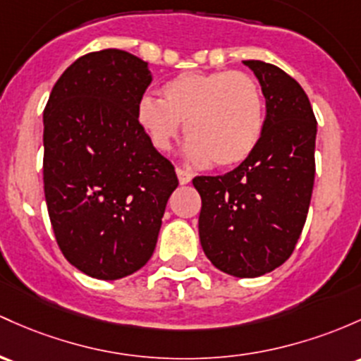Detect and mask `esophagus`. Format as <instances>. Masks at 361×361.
<instances>
[{
    "instance_id": "esophagus-1",
    "label": "esophagus",
    "mask_w": 361,
    "mask_h": 361,
    "mask_svg": "<svg viewBox=\"0 0 361 361\" xmlns=\"http://www.w3.org/2000/svg\"><path fill=\"white\" fill-rule=\"evenodd\" d=\"M176 174H178V180H180L181 185H188L190 181H192V176L193 174L187 171V169L183 168H176Z\"/></svg>"
}]
</instances>
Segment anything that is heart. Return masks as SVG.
I'll return each mask as SVG.
<instances>
[{
	"mask_svg": "<svg viewBox=\"0 0 361 361\" xmlns=\"http://www.w3.org/2000/svg\"><path fill=\"white\" fill-rule=\"evenodd\" d=\"M137 120L157 150L171 147L185 123L190 161L233 168L262 138L265 101L259 82L243 71H187L166 82L162 99L142 97Z\"/></svg>",
	"mask_w": 361,
	"mask_h": 361,
	"instance_id": "1",
	"label": "heart"
}]
</instances>
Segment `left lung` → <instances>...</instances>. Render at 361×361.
Segmentation results:
<instances>
[{
	"mask_svg": "<svg viewBox=\"0 0 361 361\" xmlns=\"http://www.w3.org/2000/svg\"><path fill=\"white\" fill-rule=\"evenodd\" d=\"M243 63L265 97L262 138L238 168L195 176L193 187L207 259L226 274L257 277L286 262L302 235L315 180L317 120L286 71L259 59Z\"/></svg>",
	"mask_w": 361,
	"mask_h": 361,
	"instance_id": "1",
	"label": "left lung"
}]
</instances>
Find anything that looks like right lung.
Returning <instances> with one entry per match:
<instances>
[{
  "label": "right lung",
  "instance_id": "right-lung-1",
  "mask_svg": "<svg viewBox=\"0 0 361 361\" xmlns=\"http://www.w3.org/2000/svg\"><path fill=\"white\" fill-rule=\"evenodd\" d=\"M147 63L121 49L84 54L44 108V195L65 259L96 279H120L152 257L174 166L150 144L137 104Z\"/></svg>",
  "mask_w": 361,
  "mask_h": 361
}]
</instances>
